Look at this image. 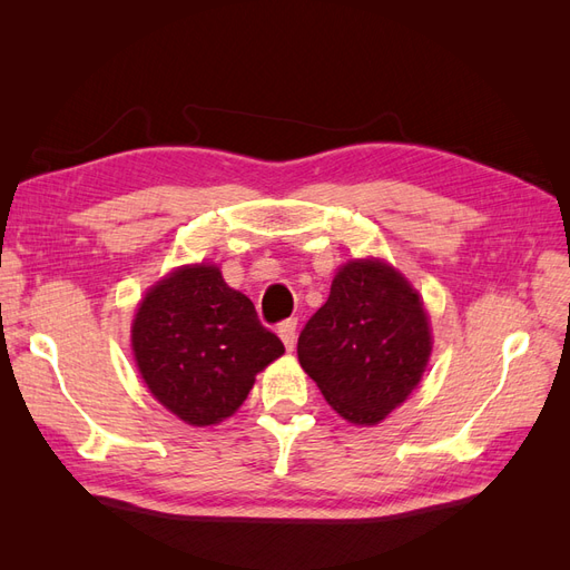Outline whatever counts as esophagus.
I'll list each match as a JSON object with an SVG mask.
<instances>
[{
	"label": "esophagus",
	"mask_w": 570,
	"mask_h": 570,
	"mask_svg": "<svg viewBox=\"0 0 570 570\" xmlns=\"http://www.w3.org/2000/svg\"><path fill=\"white\" fill-rule=\"evenodd\" d=\"M278 335H281V340H283L287 352L295 350V342H297V321H295V318L283 321V323L278 325Z\"/></svg>",
	"instance_id": "esophagus-1"
}]
</instances>
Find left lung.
I'll use <instances>...</instances> for the list:
<instances>
[{
	"label": "left lung",
	"mask_w": 570,
	"mask_h": 570,
	"mask_svg": "<svg viewBox=\"0 0 570 570\" xmlns=\"http://www.w3.org/2000/svg\"><path fill=\"white\" fill-rule=\"evenodd\" d=\"M433 352L419 292L381 258L344 264L297 342L325 402L356 425L381 423L416 390Z\"/></svg>",
	"instance_id": "8db88e82"
}]
</instances>
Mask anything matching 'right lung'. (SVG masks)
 I'll return each mask as SVG.
<instances>
[{
  "mask_svg": "<svg viewBox=\"0 0 570 570\" xmlns=\"http://www.w3.org/2000/svg\"><path fill=\"white\" fill-rule=\"evenodd\" d=\"M132 354L149 392L189 425H216L243 406L258 371L283 356L243 292L218 266L168 273L137 306Z\"/></svg>",
  "mask_w": 570,
  "mask_h": 570,
  "instance_id": "1",
  "label": "right lung"
}]
</instances>
